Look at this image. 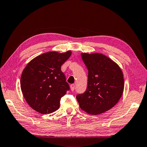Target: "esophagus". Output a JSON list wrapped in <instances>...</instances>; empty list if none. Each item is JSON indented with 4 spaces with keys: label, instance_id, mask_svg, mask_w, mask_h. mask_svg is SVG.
Instances as JSON below:
<instances>
[{
    "label": "esophagus",
    "instance_id": "1",
    "mask_svg": "<svg viewBox=\"0 0 147 147\" xmlns=\"http://www.w3.org/2000/svg\"><path fill=\"white\" fill-rule=\"evenodd\" d=\"M70 88H71V91H73L74 90V89H75V85H74V84H71Z\"/></svg>",
    "mask_w": 147,
    "mask_h": 147
}]
</instances>
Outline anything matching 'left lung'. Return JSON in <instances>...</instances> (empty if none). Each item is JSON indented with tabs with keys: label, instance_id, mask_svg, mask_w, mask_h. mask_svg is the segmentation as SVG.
I'll use <instances>...</instances> for the list:
<instances>
[{
	"label": "left lung",
	"instance_id": "obj_1",
	"mask_svg": "<svg viewBox=\"0 0 147 147\" xmlns=\"http://www.w3.org/2000/svg\"><path fill=\"white\" fill-rule=\"evenodd\" d=\"M88 70V87L76 95L82 110L98 115L112 108L123 93L124 82L121 68L108 57L100 53H82Z\"/></svg>",
	"mask_w": 147,
	"mask_h": 147
}]
</instances>
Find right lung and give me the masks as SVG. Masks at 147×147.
<instances>
[{
  "label": "right lung",
  "mask_w": 147,
  "mask_h": 147,
  "mask_svg": "<svg viewBox=\"0 0 147 147\" xmlns=\"http://www.w3.org/2000/svg\"><path fill=\"white\" fill-rule=\"evenodd\" d=\"M71 51L49 52L36 57L27 64L21 77V88L27 103L42 114L51 113L59 108L62 96L70 89L61 66Z\"/></svg>",
  "instance_id": "obj_1"
}]
</instances>
